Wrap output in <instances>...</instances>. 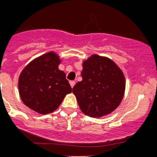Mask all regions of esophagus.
Segmentation results:
<instances>
[{
    "label": "esophagus",
    "mask_w": 157,
    "mask_h": 157,
    "mask_svg": "<svg viewBox=\"0 0 157 157\" xmlns=\"http://www.w3.org/2000/svg\"><path fill=\"white\" fill-rule=\"evenodd\" d=\"M76 82L74 81V80H71V81H70V86H71V87H74V86L75 85Z\"/></svg>",
    "instance_id": "esophagus-1"
}]
</instances>
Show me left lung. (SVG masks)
Listing matches in <instances>:
<instances>
[{
	"instance_id": "obj_1",
	"label": "left lung",
	"mask_w": 157,
	"mask_h": 157,
	"mask_svg": "<svg viewBox=\"0 0 157 157\" xmlns=\"http://www.w3.org/2000/svg\"><path fill=\"white\" fill-rule=\"evenodd\" d=\"M81 77L73 93L83 114L101 118L119 106L125 94V79L113 60L96 54L90 56L83 62Z\"/></svg>"
}]
</instances>
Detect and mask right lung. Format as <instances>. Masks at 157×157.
Instances as JSON below:
<instances>
[{
	"mask_svg": "<svg viewBox=\"0 0 157 157\" xmlns=\"http://www.w3.org/2000/svg\"><path fill=\"white\" fill-rule=\"evenodd\" d=\"M61 60L54 52L45 53L29 63L18 78V91L23 103L41 115L54 112L72 88L63 71L59 70Z\"/></svg>",
	"mask_w": 157,
	"mask_h": 157,
	"instance_id": "obj_1",
	"label": "right lung"
}]
</instances>
